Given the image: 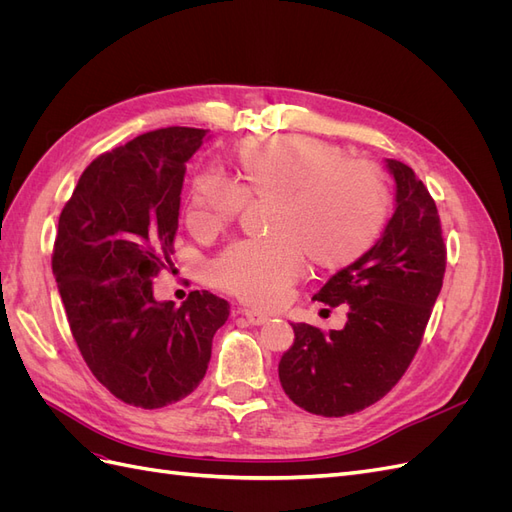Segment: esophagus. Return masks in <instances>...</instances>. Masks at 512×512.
Here are the masks:
<instances>
[{"mask_svg": "<svg viewBox=\"0 0 512 512\" xmlns=\"http://www.w3.org/2000/svg\"><path fill=\"white\" fill-rule=\"evenodd\" d=\"M237 314L243 316L247 322L254 324V327H260V324H265L269 320L267 314H260V312H254V309H237Z\"/></svg>", "mask_w": 512, "mask_h": 512, "instance_id": "1", "label": "esophagus"}]
</instances>
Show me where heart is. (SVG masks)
Returning <instances> with one entry per match:
<instances>
[{"instance_id":"obj_1","label":"heart","mask_w":512,"mask_h":512,"mask_svg":"<svg viewBox=\"0 0 512 512\" xmlns=\"http://www.w3.org/2000/svg\"><path fill=\"white\" fill-rule=\"evenodd\" d=\"M237 181L200 175L192 188L188 226L215 235L235 222L247 198L273 200L269 241H241L211 262L220 290L256 307H273L299 280L303 256L322 271L361 260L391 218L389 175L367 160L314 136L245 138L232 149Z\"/></svg>"}]
</instances>
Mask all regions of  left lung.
Wrapping results in <instances>:
<instances>
[{
	"mask_svg": "<svg viewBox=\"0 0 512 512\" xmlns=\"http://www.w3.org/2000/svg\"><path fill=\"white\" fill-rule=\"evenodd\" d=\"M386 166L397 183V207L384 235L314 294V301L348 309L346 327L324 333L292 324L294 344L280 361L284 393L312 414H354L389 393L421 346L442 288L446 243L438 207L408 164Z\"/></svg>",
	"mask_w": 512,
	"mask_h": 512,
	"instance_id": "left-lung-1",
	"label": "left lung"
}]
</instances>
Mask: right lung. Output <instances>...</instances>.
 I'll return each mask as SVG.
<instances>
[{
	"instance_id": "obj_1",
	"label": "right lung",
	"mask_w": 512,
	"mask_h": 512,
	"mask_svg": "<svg viewBox=\"0 0 512 512\" xmlns=\"http://www.w3.org/2000/svg\"><path fill=\"white\" fill-rule=\"evenodd\" d=\"M209 130L162 128L91 162L61 209L53 273L76 346L123 404L164 408L207 374L230 305L190 292L181 307L153 299L173 265L185 162Z\"/></svg>"
}]
</instances>
